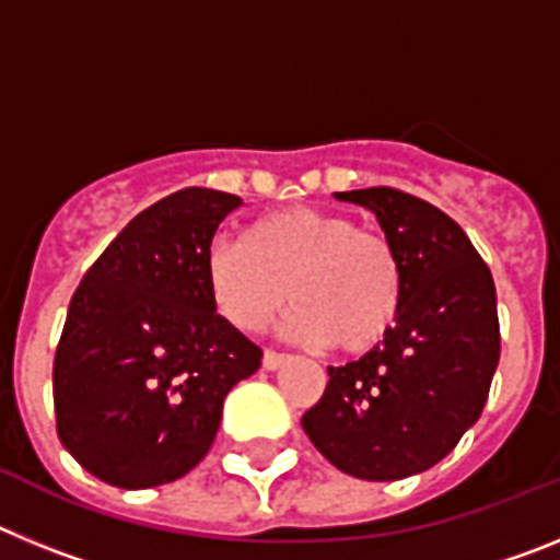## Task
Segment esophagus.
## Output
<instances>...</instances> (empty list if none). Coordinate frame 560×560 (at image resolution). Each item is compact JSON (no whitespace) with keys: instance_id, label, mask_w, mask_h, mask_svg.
Instances as JSON below:
<instances>
[{"instance_id":"esophagus-1","label":"esophagus","mask_w":560,"mask_h":560,"mask_svg":"<svg viewBox=\"0 0 560 560\" xmlns=\"http://www.w3.org/2000/svg\"><path fill=\"white\" fill-rule=\"evenodd\" d=\"M289 359H291L289 353H277V350H266V353H264V368L266 370H280Z\"/></svg>"}]
</instances>
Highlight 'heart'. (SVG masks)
<instances>
[{
    "instance_id": "b5f03b06",
    "label": "heart",
    "mask_w": 560,
    "mask_h": 560,
    "mask_svg": "<svg viewBox=\"0 0 560 560\" xmlns=\"http://www.w3.org/2000/svg\"><path fill=\"white\" fill-rule=\"evenodd\" d=\"M205 280L221 319L260 330L289 303L285 330L308 345L368 353L393 330L404 303V264L384 232L350 215L289 207L215 241Z\"/></svg>"
}]
</instances>
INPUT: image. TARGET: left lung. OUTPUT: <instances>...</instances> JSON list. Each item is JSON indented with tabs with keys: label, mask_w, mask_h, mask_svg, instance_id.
<instances>
[{
	"label": "left lung",
	"mask_w": 560,
	"mask_h": 560,
	"mask_svg": "<svg viewBox=\"0 0 560 560\" xmlns=\"http://www.w3.org/2000/svg\"><path fill=\"white\" fill-rule=\"evenodd\" d=\"M368 207L404 264L393 330L359 361L328 368L303 429L339 471L389 482L446 457L482 415L497 373V289L463 226L395 187L336 192Z\"/></svg>",
	"instance_id": "obj_1"
}]
</instances>
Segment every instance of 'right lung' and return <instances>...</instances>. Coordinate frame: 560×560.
I'll list each match as a JSON object with an SVG mask.
<instances>
[{
  "label": "right lung",
  "mask_w": 560,
  "mask_h": 560,
  "mask_svg": "<svg viewBox=\"0 0 560 560\" xmlns=\"http://www.w3.org/2000/svg\"><path fill=\"white\" fill-rule=\"evenodd\" d=\"M244 201L185 187L137 219L89 266L56 361V429L89 474L117 488L185 477L210 452L224 398L264 350L210 300L205 260Z\"/></svg>",
  "instance_id": "right-lung-1"
}]
</instances>
